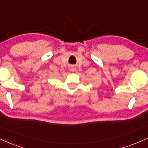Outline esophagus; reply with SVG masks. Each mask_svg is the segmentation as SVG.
Returning a JSON list of instances; mask_svg holds the SVG:
<instances>
[{
    "label": "esophagus",
    "instance_id": "esophagus-1",
    "mask_svg": "<svg viewBox=\"0 0 148 148\" xmlns=\"http://www.w3.org/2000/svg\"><path fill=\"white\" fill-rule=\"evenodd\" d=\"M71 69V71H72V72H74V71L75 70V68H74V67H71V69Z\"/></svg>",
    "mask_w": 148,
    "mask_h": 148
}]
</instances>
